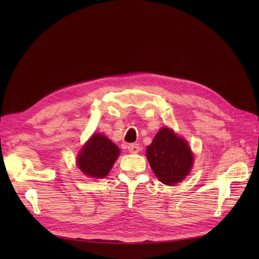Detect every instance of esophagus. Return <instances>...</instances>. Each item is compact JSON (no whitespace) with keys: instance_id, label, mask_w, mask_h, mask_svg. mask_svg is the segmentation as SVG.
I'll return each mask as SVG.
<instances>
[{"instance_id":"34e87169","label":"esophagus","mask_w":259,"mask_h":259,"mask_svg":"<svg viewBox=\"0 0 259 259\" xmlns=\"http://www.w3.org/2000/svg\"><path fill=\"white\" fill-rule=\"evenodd\" d=\"M127 148L131 153H138L140 151V147L138 144H130Z\"/></svg>"}]
</instances>
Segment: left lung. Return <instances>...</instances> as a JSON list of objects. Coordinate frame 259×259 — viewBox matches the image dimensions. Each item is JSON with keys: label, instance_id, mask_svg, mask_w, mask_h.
<instances>
[{"label": "left lung", "instance_id": "1", "mask_svg": "<svg viewBox=\"0 0 259 259\" xmlns=\"http://www.w3.org/2000/svg\"><path fill=\"white\" fill-rule=\"evenodd\" d=\"M147 159L160 182L169 186L182 182L193 164L188 143L167 127L161 128L147 147Z\"/></svg>", "mask_w": 259, "mask_h": 259}]
</instances>
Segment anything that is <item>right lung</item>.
I'll use <instances>...</instances> for the list:
<instances>
[{
	"label": "right lung",
	"instance_id": "add662e5",
	"mask_svg": "<svg viewBox=\"0 0 259 259\" xmlns=\"http://www.w3.org/2000/svg\"><path fill=\"white\" fill-rule=\"evenodd\" d=\"M119 148L110 139L94 134L77 158V166L85 175L92 178H104L110 171L117 156Z\"/></svg>",
	"mask_w": 259,
	"mask_h": 259
}]
</instances>
